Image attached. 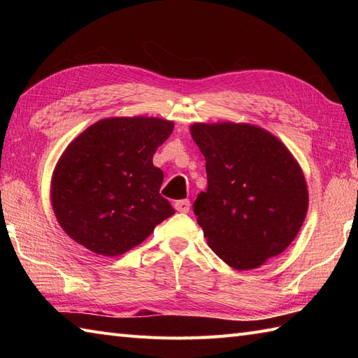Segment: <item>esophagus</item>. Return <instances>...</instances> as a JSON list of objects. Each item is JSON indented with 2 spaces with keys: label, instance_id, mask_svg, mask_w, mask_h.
Instances as JSON below:
<instances>
[{
  "label": "esophagus",
  "instance_id": "34e87169",
  "mask_svg": "<svg viewBox=\"0 0 358 358\" xmlns=\"http://www.w3.org/2000/svg\"><path fill=\"white\" fill-rule=\"evenodd\" d=\"M173 206L178 212H183V214H186V212H189V209H191V201H189V200H178V201H175Z\"/></svg>",
  "mask_w": 358,
  "mask_h": 358
}]
</instances>
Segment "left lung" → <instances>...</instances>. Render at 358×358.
Segmentation results:
<instances>
[{
  "label": "left lung",
  "mask_w": 358,
  "mask_h": 358,
  "mask_svg": "<svg viewBox=\"0 0 358 358\" xmlns=\"http://www.w3.org/2000/svg\"><path fill=\"white\" fill-rule=\"evenodd\" d=\"M206 159L208 189L194 203L209 248L237 271L280 255L301 229L309 206L299 162L275 135L248 123H194Z\"/></svg>",
  "instance_id": "left-lung-1"
}]
</instances>
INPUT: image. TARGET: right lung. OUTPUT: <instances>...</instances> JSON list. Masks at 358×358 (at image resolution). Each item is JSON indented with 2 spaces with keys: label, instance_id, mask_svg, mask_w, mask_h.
Masks as SVG:
<instances>
[{
  "label": "right lung",
  "instance_id": "right-lung-1",
  "mask_svg": "<svg viewBox=\"0 0 358 358\" xmlns=\"http://www.w3.org/2000/svg\"><path fill=\"white\" fill-rule=\"evenodd\" d=\"M173 121L112 117L83 131L59 157L50 181L53 214L69 237L104 257L123 255L175 214L159 195L152 163Z\"/></svg>",
  "mask_w": 358,
  "mask_h": 358
}]
</instances>
